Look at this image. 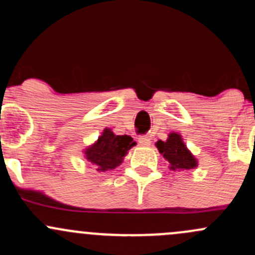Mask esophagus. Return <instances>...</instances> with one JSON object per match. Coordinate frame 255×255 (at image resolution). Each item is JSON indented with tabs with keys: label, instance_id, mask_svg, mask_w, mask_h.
Returning a JSON list of instances; mask_svg holds the SVG:
<instances>
[{
	"label": "esophagus",
	"instance_id": "1",
	"mask_svg": "<svg viewBox=\"0 0 255 255\" xmlns=\"http://www.w3.org/2000/svg\"><path fill=\"white\" fill-rule=\"evenodd\" d=\"M138 143L141 146H149L150 144V139L147 137V136H139L138 137Z\"/></svg>",
	"mask_w": 255,
	"mask_h": 255
}]
</instances>
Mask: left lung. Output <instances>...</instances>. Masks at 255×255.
<instances>
[{
	"label": "left lung",
	"mask_w": 255,
	"mask_h": 255,
	"mask_svg": "<svg viewBox=\"0 0 255 255\" xmlns=\"http://www.w3.org/2000/svg\"><path fill=\"white\" fill-rule=\"evenodd\" d=\"M155 146L164 159L169 161V169L172 171L191 170L198 165V161L187 148L180 133L170 132L166 141L158 139Z\"/></svg>",
	"instance_id": "obj_1"
}]
</instances>
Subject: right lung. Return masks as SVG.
<instances>
[{
	"mask_svg": "<svg viewBox=\"0 0 255 255\" xmlns=\"http://www.w3.org/2000/svg\"><path fill=\"white\" fill-rule=\"evenodd\" d=\"M136 144L128 135H116L106 128L95 143L84 149L85 158L96 166V170L106 172L113 170L124 160L128 149Z\"/></svg>",
	"mask_w": 255,
	"mask_h": 255,
	"instance_id": "add662e5",
	"label": "right lung"
}]
</instances>
